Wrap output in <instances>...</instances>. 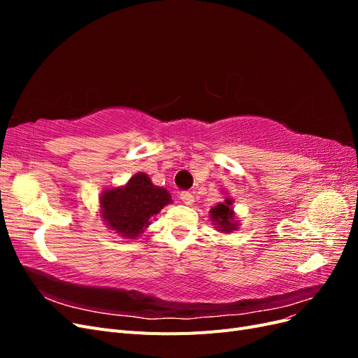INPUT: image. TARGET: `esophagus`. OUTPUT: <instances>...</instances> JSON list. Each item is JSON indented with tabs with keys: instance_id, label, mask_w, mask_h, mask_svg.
<instances>
[{
	"instance_id": "obj_1",
	"label": "esophagus",
	"mask_w": 358,
	"mask_h": 358,
	"mask_svg": "<svg viewBox=\"0 0 358 358\" xmlns=\"http://www.w3.org/2000/svg\"><path fill=\"white\" fill-rule=\"evenodd\" d=\"M179 199L182 200L183 204H187V206H191L194 203V196H192V194H189V192H180Z\"/></svg>"
}]
</instances>
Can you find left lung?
<instances>
[{"label":"left lung","mask_w":358,"mask_h":358,"mask_svg":"<svg viewBox=\"0 0 358 358\" xmlns=\"http://www.w3.org/2000/svg\"><path fill=\"white\" fill-rule=\"evenodd\" d=\"M210 220L216 225L218 231L222 233H231L239 229V224L236 222L234 210H233V200L225 199L224 203L216 204L215 208L210 209Z\"/></svg>","instance_id":"8db88e82"}]
</instances>
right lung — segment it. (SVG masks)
Instances as JSON below:
<instances>
[{
    "label": "right lung",
    "mask_w": 358,
    "mask_h": 358,
    "mask_svg": "<svg viewBox=\"0 0 358 358\" xmlns=\"http://www.w3.org/2000/svg\"><path fill=\"white\" fill-rule=\"evenodd\" d=\"M170 203L169 191L154 185L146 173L138 171L125 185L101 192L100 213L109 230L124 239H137L150 225V220Z\"/></svg>",
    "instance_id": "right-lung-1"
}]
</instances>
